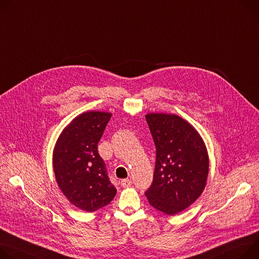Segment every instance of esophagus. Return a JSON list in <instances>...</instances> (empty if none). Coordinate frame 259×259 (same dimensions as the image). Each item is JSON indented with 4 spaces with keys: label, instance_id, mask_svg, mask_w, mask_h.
Returning a JSON list of instances; mask_svg holds the SVG:
<instances>
[{
    "label": "esophagus",
    "instance_id": "obj_1",
    "mask_svg": "<svg viewBox=\"0 0 259 259\" xmlns=\"http://www.w3.org/2000/svg\"><path fill=\"white\" fill-rule=\"evenodd\" d=\"M121 185L124 187V188H127V187H130L132 185V181L130 179H124L121 181Z\"/></svg>",
    "mask_w": 259,
    "mask_h": 259
}]
</instances>
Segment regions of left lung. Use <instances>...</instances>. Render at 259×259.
Returning <instances> with one entry per match:
<instances>
[{
  "label": "left lung",
  "mask_w": 259,
  "mask_h": 259,
  "mask_svg": "<svg viewBox=\"0 0 259 259\" xmlns=\"http://www.w3.org/2000/svg\"><path fill=\"white\" fill-rule=\"evenodd\" d=\"M156 146L154 180L146 192L149 202L167 215L190 206L203 192L208 175V155L198 131L183 117L147 113Z\"/></svg>",
  "instance_id": "8db88e82"
}]
</instances>
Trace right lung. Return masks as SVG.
Here are the masks:
<instances>
[{
  "label": "right lung",
  "mask_w": 259,
  "mask_h": 259,
  "mask_svg": "<svg viewBox=\"0 0 259 259\" xmlns=\"http://www.w3.org/2000/svg\"><path fill=\"white\" fill-rule=\"evenodd\" d=\"M110 117V112L97 110L78 114L64 128L54 149L59 188L70 202L85 211L107 205L116 193L98 153V143Z\"/></svg>",
  "instance_id": "obj_1"
}]
</instances>
